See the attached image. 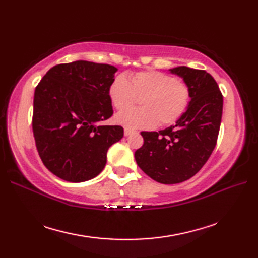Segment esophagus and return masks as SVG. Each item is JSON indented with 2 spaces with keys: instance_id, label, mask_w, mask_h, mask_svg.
<instances>
[{
  "instance_id": "obj_1",
  "label": "esophagus",
  "mask_w": 258,
  "mask_h": 258,
  "mask_svg": "<svg viewBox=\"0 0 258 258\" xmlns=\"http://www.w3.org/2000/svg\"><path fill=\"white\" fill-rule=\"evenodd\" d=\"M134 132V131H132V130H130V128H124V135L125 136H128V135H131V134H132Z\"/></svg>"
}]
</instances>
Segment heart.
<instances>
[{
  "label": "heart",
  "instance_id": "b5f03b06",
  "mask_svg": "<svg viewBox=\"0 0 258 258\" xmlns=\"http://www.w3.org/2000/svg\"><path fill=\"white\" fill-rule=\"evenodd\" d=\"M112 105L118 109L128 108L141 98V108L120 112L115 120L130 130H150L174 124L183 116L190 102L187 83L175 76L155 70L141 71L115 78L108 87Z\"/></svg>",
  "mask_w": 258,
  "mask_h": 258
}]
</instances>
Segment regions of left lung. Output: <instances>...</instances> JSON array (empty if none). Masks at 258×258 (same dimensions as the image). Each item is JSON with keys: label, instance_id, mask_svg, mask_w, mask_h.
<instances>
[{"label": "left lung", "instance_id": "left-lung-1", "mask_svg": "<svg viewBox=\"0 0 258 258\" xmlns=\"http://www.w3.org/2000/svg\"><path fill=\"white\" fill-rule=\"evenodd\" d=\"M190 89V102L176 124L160 132H142L144 144L135 161L151 178L162 184L187 180L204 166L215 149L220 132L223 95L216 81L204 70L174 68Z\"/></svg>", "mask_w": 258, "mask_h": 258}]
</instances>
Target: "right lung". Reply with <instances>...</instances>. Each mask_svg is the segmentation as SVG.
<instances>
[{"instance_id":"1","label":"right lung","mask_w":258,"mask_h":258,"mask_svg":"<svg viewBox=\"0 0 258 258\" xmlns=\"http://www.w3.org/2000/svg\"><path fill=\"white\" fill-rule=\"evenodd\" d=\"M117 69L87 61L57 64L34 92L32 127L41 160L68 182L94 178L124 135L118 125H97L113 115L108 87Z\"/></svg>"}]
</instances>
